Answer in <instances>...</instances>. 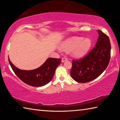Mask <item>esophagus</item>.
<instances>
[{
    "instance_id": "obj_1",
    "label": "esophagus",
    "mask_w": 120,
    "mask_h": 120,
    "mask_svg": "<svg viewBox=\"0 0 120 120\" xmlns=\"http://www.w3.org/2000/svg\"><path fill=\"white\" fill-rule=\"evenodd\" d=\"M67 60V58L66 57V56H64V57H63L62 58V62H64V61H66Z\"/></svg>"
}]
</instances>
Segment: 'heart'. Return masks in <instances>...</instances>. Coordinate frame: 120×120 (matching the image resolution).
Returning <instances> with one entry per match:
<instances>
[{
    "label": "heart",
    "instance_id": "1",
    "mask_svg": "<svg viewBox=\"0 0 120 120\" xmlns=\"http://www.w3.org/2000/svg\"><path fill=\"white\" fill-rule=\"evenodd\" d=\"M91 41L89 38L72 37L67 40L62 45V49L66 51L72 50V55L76 58L82 57L89 50Z\"/></svg>",
    "mask_w": 120,
    "mask_h": 120
}]
</instances>
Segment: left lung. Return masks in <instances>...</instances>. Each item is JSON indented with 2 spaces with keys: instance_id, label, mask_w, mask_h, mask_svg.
<instances>
[{
  "instance_id": "obj_1",
  "label": "left lung",
  "mask_w": 120,
  "mask_h": 120,
  "mask_svg": "<svg viewBox=\"0 0 120 120\" xmlns=\"http://www.w3.org/2000/svg\"><path fill=\"white\" fill-rule=\"evenodd\" d=\"M96 44L80 59H73L70 75L78 82L85 83L97 78L106 69L111 58V43L109 36L98 30Z\"/></svg>"
}]
</instances>
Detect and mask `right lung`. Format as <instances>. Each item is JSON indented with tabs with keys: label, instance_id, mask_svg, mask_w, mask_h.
<instances>
[{
	"label": "right lung",
	"instance_id": "obj_1",
	"mask_svg": "<svg viewBox=\"0 0 120 120\" xmlns=\"http://www.w3.org/2000/svg\"><path fill=\"white\" fill-rule=\"evenodd\" d=\"M8 61L14 73L22 82L31 86L41 87L47 84L52 80L61 59L49 58L39 68L32 70L19 69L12 64L9 58Z\"/></svg>",
	"mask_w": 120,
	"mask_h": 120
}]
</instances>
